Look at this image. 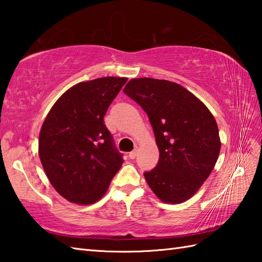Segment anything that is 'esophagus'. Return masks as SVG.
Returning a JSON list of instances; mask_svg holds the SVG:
<instances>
[{"mask_svg":"<svg viewBox=\"0 0 262 262\" xmlns=\"http://www.w3.org/2000/svg\"><path fill=\"white\" fill-rule=\"evenodd\" d=\"M137 153H138V149L137 148H135V149H134L133 151H130V153H129V159L130 160H134V159H136V156H137Z\"/></svg>","mask_w":262,"mask_h":262,"instance_id":"1","label":"esophagus"}]
</instances>
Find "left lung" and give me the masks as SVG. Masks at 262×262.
I'll use <instances>...</instances> for the list:
<instances>
[{
  "label": "left lung",
  "instance_id": "1",
  "mask_svg": "<svg viewBox=\"0 0 262 262\" xmlns=\"http://www.w3.org/2000/svg\"><path fill=\"white\" fill-rule=\"evenodd\" d=\"M124 93L147 114L160 149L156 167L144 176L157 198L182 203L213 169L221 143L216 121L204 103L181 84L132 79Z\"/></svg>",
  "mask_w": 262,
  "mask_h": 262
}]
</instances>
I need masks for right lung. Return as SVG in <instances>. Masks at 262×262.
Instances as JSON below:
<instances>
[{
	"label": "right lung",
	"instance_id": "right-lung-1",
	"mask_svg": "<svg viewBox=\"0 0 262 262\" xmlns=\"http://www.w3.org/2000/svg\"><path fill=\"white\" fill-rule=\"evenodd\" d=\"M127 78L79 82L49 112L39 136V156L49 181L70 202L98 201L123 164L103 117Z\"/></svg>",
	"mask_w": 262,
	"mask_h": 262
}]
</instances>
